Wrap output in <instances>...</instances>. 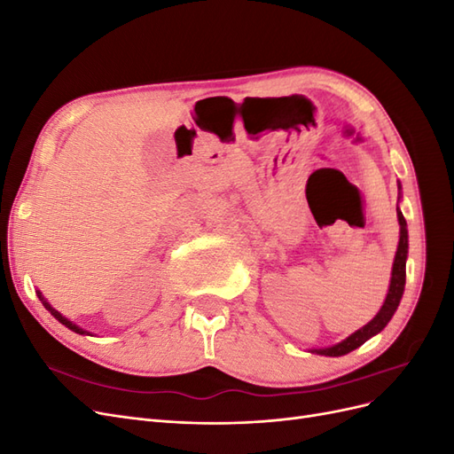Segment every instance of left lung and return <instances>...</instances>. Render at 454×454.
<instances>
[{
    "label": "left lung",
    "instance_id": "1",
    "mask_svg": "<svg viewBox=\"0 0 454 454\" xmlns=\"http://www.w3.org/2000/svg\"><path fill=\"white\" fill-rule=\"evenodd\" d=\"M400 187V185H397ZM397 222H400V242H397V252L394 257V267H392V278H390V287L387 299L380 307V310L377 312V316L369 324H365L358 332H354L350 337H347L345 340L337 342L333 347L327 348H318L312 350L316 354L322 356H345L352 350H356L358 347H362L367 339H371L373 335L380 333L387 324L392 320V316L400 305L403 290H405V261H407V250H409V242H407V222L402 214V210L397 208Z\"/></svg>",
    "mask_w": 454,
    "mask_h": 454
}]
</instances>
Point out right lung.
I'll return each instance as SVG.
<instances>
[{"instance_id":"add662e5","label":"right lung","mask_w":454,"mask_h":454,"mask_svg":"<svg viewBox=\"0 0 454 454\" xmlns=\"http://www.w3.org/2000/svg\"><path fill=\"white\" fill-rule=\"evenodd\" d=\"M37 297H39L41 303H43V307H45V309L54 316V318H57L60 324H64L67 329H72V332H75V333H79V335H85V333L89 335V332H85V329H81V327H79V325H75L74 322H70L67 318H64V316H62L57 309H52V307L49 305V301H47L43 295H41V292H39V290H37Z\"/></svg>"}]
</instances>
